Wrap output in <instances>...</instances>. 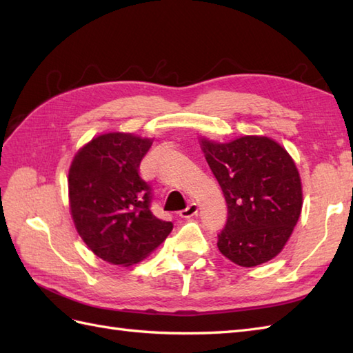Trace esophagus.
Listing matches in <instances>:
<instances>
[{"instance_id": "esophagus-1", "label": "esophagus", "mask_w": 353, "mask_h": 353, "mask_svg": "<svg viewBox=\"0 0 353 353\" xmlns=\"http://www.w3.org/2000/svg\"><path fill=\"white\" fill-rule=\"evenodd\" d=\"M197 205L196 203H190L187 206V208H184L183 211H179V217H183V219H190V217H193V216H196L197 214Z\"/></svg>"}]
</instances>
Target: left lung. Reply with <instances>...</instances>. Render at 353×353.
<instances>
[{
    "instance_id": "obj_1",
    "label": "left lung",
    "mask_w": 353,
    "mask_h": 353,
    "mask_svg": "<svg viewBox=\"0 0 353 353\" xmlns=\"http://www.w3.org/2000/svg\"><path fill=\"white\" fill-rule=\"evenodd\" d=\"M201 142L228 203L219 250L247 268L271 261L288 243L303 208L295 161L265 136H243L229 143Z\"/></svg>"
}]
</instances>
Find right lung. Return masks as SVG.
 Wrapping results in <instances>:
<instances>
[{
	"instance_id": "add662e5",
	"label": "right lung",
	"mask_w": 353,
	"mask_h": 353,
	"mask_svg": "<svg viewBox=\"0 0 353 353\" xmlns=\"http://www.w3.org/2000/svg\"><path fill=\"white\" fill-rule=\"evenodd\" d=\"M151 145V139L130 133L100 134L77 151L68 170L77 234L109 263L143 261L174 228L152 214L151 187L139 175Z\"/></svg>"
}]
</instances>
